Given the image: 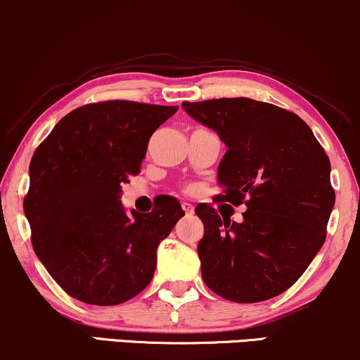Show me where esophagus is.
Listing matches in <instances>:
<instances>
[{
  "label": "esophagus",
  "instance_id": "esophagus-1",
  "mask_svg": "<svg viewBox=\"0 0 360 360\" xmlns=\"http://www.w3.org/2000/svg\"><path fill=\"white\" fill-rule=\"evenodd\" d=\"M181 208H184L185 215H192L193 214V205H192V203L184 202V203H181Z\"/></svg>",
  "mask_w": 360,
  "mask_h": 360
}]
</instances>
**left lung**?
Returning <instances> with one entry per match:
<instances>
[{
	"label": "left lung",
	"mask_w": 360,
	"mask_h": 360,
	"mask_svg": "<svg viewBox=\"0 0 360 360\" xmlns=\"http://www.w3.org/2000/svg\"><path fill=\"white\" fill-rule=\"evenodd\" d=\"M227 145L219 202L245 203L242 221L200 203L203 282L224 299L254 304L299 281L326 240L335 203L330 162L302 118L252 98L184 101Z\"/></svg>",
	"instance_id": "obj_1"
}]
</instances>
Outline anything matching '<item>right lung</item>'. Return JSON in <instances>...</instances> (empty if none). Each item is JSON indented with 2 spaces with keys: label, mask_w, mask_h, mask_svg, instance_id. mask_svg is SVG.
Segmentation results:
<instances>
[{
  "label": "right lung",
  "mask_w": 360,
  "mask_h": 360,
  "mask_svg": "<svg viewBox=\"0 0 360 360\" xmlns=\"http://www.w3.org/2000/svg\"><path fill=\"white\" fill-rule=\"evenodd\" d=\"M179 106L110 100L70 112L30 163L23 208L34 254L73 299L118 305L152 282L157 248L185 212L162 195L127 214L122 185L140 172L150 136Z\"/></svg>",
  "instance_id": "1"
}]
</instances>
